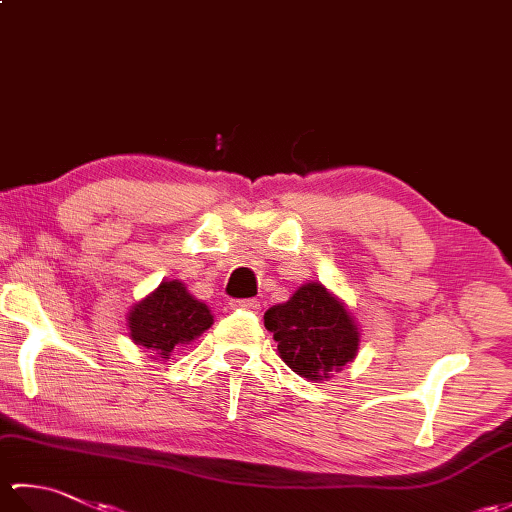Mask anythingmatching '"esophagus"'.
<instances>
[{
    "instance_id": "1",
    "label": "esophagus",
    "mask_w": 512,
    "mask_h": 512,
    "mask_svg": "<svg viewBox=\"0 0 512 512\" xmlns=\"http://www.w3.org/2000/svg\"><path fill=\"white\" fill-rule=\"evenodd\" d=\"M233 310H246V312H257L259 310V301L257 299H233L228 303Z\"/></svg>"
}]
</instances>
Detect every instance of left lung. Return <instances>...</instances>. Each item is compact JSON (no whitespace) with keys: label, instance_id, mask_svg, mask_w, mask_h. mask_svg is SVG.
I'll use <instances>...</instances> for the list:
<instances>
[{"label":"left lung","instance_id":"1","mask_svg":"<svg viewBox=\"0 0 512 512\" xmlns=\"http://www.w3.org/2000/svg\"><path fill=\"white\" fill-rule=\"evenodd\" d=\"M264 325L273 332L284 363L314 383L341 372L361 345L352 312L319 281L299 286L286 303L268 308Z\"/></svg>","mask_w":512,"mask_h":512}]
</instances>
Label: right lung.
Segmentation results:
<instances>
[{"label": "right lung", "instance_id": "1", "mask_svg": "<svg viewBox=\"0 0 512 512\" xmlns=\"http://www.w3.org/2000/svg\"><path fill=\"white\" fill-rule=\"evenodd\" d=\"M211 325V308L195 299L178 279H165L127 312L129 339L162 361L171 358L176 347L198 339Z\"/></svg>", "mask_w": 512, "mask_h": 512}]
</instances>
